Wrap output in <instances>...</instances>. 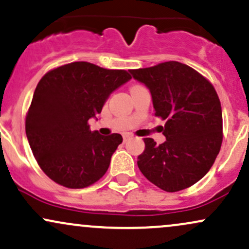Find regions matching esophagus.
<instances>
[{
	"instance_id": "1",
	"label": "esophagus",
	"mask_w": 249,
	"mask_h": 249,
	"mask_svg": "<svg viewBox=\"0 0 249 249\" xmlns=\"http://www.w3.org/2000/svg\"><path fill=\"white\" fill-rule=\"evenodd\" d=\"M130 139L129 134H124V142H127Z\"/></svg>"
}]
</instances>
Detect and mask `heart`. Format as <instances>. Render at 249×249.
Returning a JSON list of instances; mask_svg holds the SVG:
<instances>
[{
  "mask_svg": "<svg viewBox=\"0 0 249 249\" xmlns=\"http://www.w3.org/2000/svg\"><path fill=\"white\" fill-rule=\"evenodd\" d=\"M134 87H135V86H134Z\"/></svg>",
  "mask_w": 249,
  "mask_h": 249,
  "instance_id": "b5f03b06",
  "label": "heart"
}]
</instances>
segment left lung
<instances>
[{
  "instance_id": "obj_1",
  "label": "left lung",
  "mask_w": 249,
  "mask_h": 249,
  "mask_svg": "<svg viewBox=\"0 0 249 249\" xmlns=\"http://www.w3.org/2000/svg\"><path fill=\"white\" fill-rule=\"evenodd\" d=\"M148 87L155 116L164 120L166 141L143 139L137 165L144 177L166 192L190 188L209 172L223 142V113L213 85L185 64L165 61L130 70Z\"/></svg>"
}]
</instances>
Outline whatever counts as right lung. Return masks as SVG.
<instances>
[{"mask_svg":"<svg viewBox=\"0 0 249 249\" xmlns=\"http://www.w3.org/2000/svg\"><path fill=\"white\" fill-rule=\"evenodd\" d=\"M130 79L124 70L87 61L59 66L40 79L26 114L25 133L46 176L65 188L83 189L106 174L122 136L90 131L89 120Z\"/></svg>","mask_w":249,"mask_h":249,"instance_id":"add662e5","label":"right lung"}]
</instances>
